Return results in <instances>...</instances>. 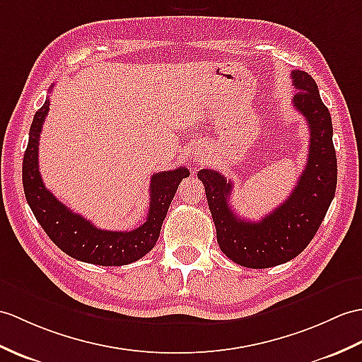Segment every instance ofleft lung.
Instances as JSON below:
<instances>
[{"mask_svg":"<svg viewBox=\"0 0 362 362\" xmlns=\"http://www.w3.org/2000/svg\"><path fill=\"white\" fill-rule=\"evenodd\" d=\"M298 89L293 106L305 117L310 146L305 170L288 199L262 221L250 222L233 211V182L221 173L200 170L209 211L222 253L247 268H270L288 262L307 248L321 226L338 182L333 126L315 80L304 71L290 74Z\"/></svg>","mask_w":362,"mask_h":362,"instance_id":"obj_1","label":"left lung"}]
</instances>
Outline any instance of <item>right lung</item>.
<instances>
[{
	"label": "right lung",
	"instance_id": "right-lung-1",
	"mask_svg": "<svg viewBox=\"0 0 362 362\" xmlns=\"http://www.w3.org/2000/svg\"><path fill=\"white\" fill-rule=\"evenodd\" d=\"M49 112V98L33 115L29 143L23 158V187L26 200L38 223L55 245L81 262L119 267L136 262L154 248L160 236L179 183L189 175L187 168L153 174L149 185V211L146 222L131 231L100 230L85 217L71 211L50 192L38 170L40 132Z\"/></svg>",
	"mask_w": 362,
	"mask_h": 362
}]
</instances>
